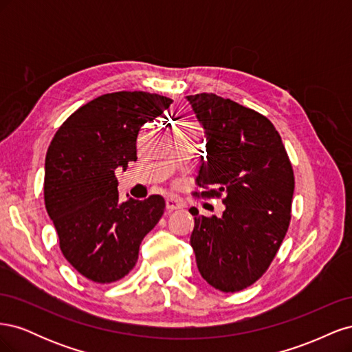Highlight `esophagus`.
<instances>
[{"label":"esophagus","mask_w":352,"mask_h":352,"mask_svg":"<svg viewBox=\"0 0 352 352\" xmlns=\"http://www.w3.org/2000/svg\"><path fill=\"white\" fill-rule=\"evenodd\" d=\"M180 207H182V206H180V202L176 201L175 198H167V199H166V208H167L168 212L176 211V210H179Z\"/></svg>","instance_id":"1"}]
</instances>
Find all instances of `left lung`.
<instances>
[{"label": "left lung", "mask_w": 352, "mask_h": 352, "mask_svg": "<svg viewBox=\"0 0 352 352\" xmlns=\"http://www.w3.org/2000/svg\"><path fill=\"white\" fill-rule=\"evenodd\" d=\"M204 129L206 153L197 182L225 195L221 217L195 214L190 247L204 280L236 292L267 270L291 220L294 172L273 123L263 114L216 94L188 95Z\"/></svg>", "instance_id": "obj_1"}]
</instances>
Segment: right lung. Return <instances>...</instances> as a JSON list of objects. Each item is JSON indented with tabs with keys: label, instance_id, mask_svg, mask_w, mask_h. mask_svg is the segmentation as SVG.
I'll return each mask as SVG.
<instances>
[{
	"label": "right lung",
	"instance_id": "right-lung-1",
	"mask_svg": "<svg viewBox=\"0 0 352 352\" xmlns=\"http://www.w3.org/2000/svg\"><path fill=\"white\" fill-rule=\"evenodd\" d=\"M172 102L142 91L105 94L74 111L52 138L45 157V208L63 255L89 280L124 278L144 236L163 216L160 195L122 202L114 170L136 162L141 127Z\"/></svg>",
	"mask_w": 352,
	"mask_h": 352
}]
</instances>
